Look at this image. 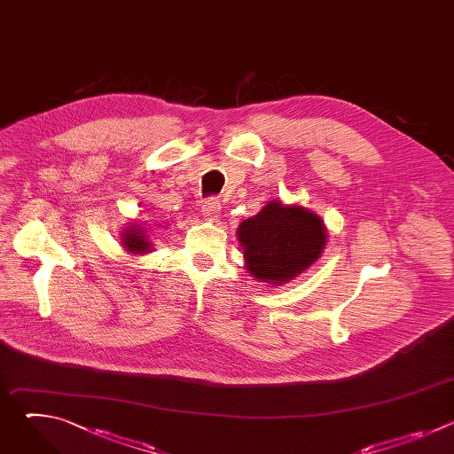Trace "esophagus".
I'll use <instances>...</instances> for the list:
<instances>
[{
	"mask_svg": "<svg viewBox=\"0 0 454 454\" xmlns=\"http://www.w3.org/2000/svg\"><path fill=\"white\" fill-rule=\"evenodd\" d=\"M201 212L207 219H217L219 214H221V203L215 200V198H210L203 203L201 207Z\"/></svg>",
	"mask_w": 454,
	"mask_h": 454,
	"instance_id": "esophagus-1",
	"label": "esophagus"
}]
</instances>
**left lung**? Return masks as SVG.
<instances>
[{
    "label": "left lung",
    "mask_w": 454,
    "mask_h": 454,
    "mask_svg": "<svg viewBox=\"0 0 454 454\" xmlns=\"http://www.w3.org/2000/svg\"><path fill=\"white\" fill-rule=\"evenodd\" d=\"M246 270L262 282L282 284L317 261L327 242L321 219L303 207L271 201L239 230Z\"/></svg>",
    "instance_id": "left-lung-1"
}]
</instances>
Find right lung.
Segmentation results:
<instances>
[{"mask_svg": "<svg viewBox=\"0 0 454 454\" xmlns=\"http://www.w3.org/2000/svg\"><path fill=\"white\" fill-rule=\"evenodd\" d=\"M140 228H131L123 237V246L131 253H145L149 249V242L145 240V235Z\"/></svg>", "mask_w": 454, "mask_h": 454, "instance_id": "obj_1", "label": "right lung"}]
</instances>
